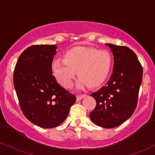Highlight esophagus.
Instances as JSON below:
<instances>
[{"label": "esophagus", "mask_w": 155, "mask_h": 155, "mask_svg": "<svg viewBox=\"0 0 155 155\" xmlns=\"http://www.w3.org/2000/svg\"><path fill=\"white\" fill-rule=\"evenodd\" d=\"M86 96H87V95H85V94L77 95V96H76V100H77V101H80L81 99H82L83 98H84V97H86Z\"/></svg>", "instance_id": "34e87169"}]
</instances>
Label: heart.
Masks as SVG:
<instances>
[{"mask_svg": "<svg viewBox=\"0 0 155 155\" xmlns=\"http://www.w3.org/2000/svg\"><path fill=\"white\" fill-rule=\"evenodd\" d=\"M113 63L111 54L106 50L91 47H75L64 54L63 59L52 62L51 71L55 79L66 88L72 86L76 76L77 87L99 86L106 80Z\"/></svg>", "mask_w": 155, "mask_h": 155, "instance_id": "obj_1", "label": "heart"}]
</instances>
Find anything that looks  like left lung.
Wrapping results in <instances>:
<instances>
[{"label":"left lung","instance_id":"obj_1","mask_svg":"<svg viewBox=\"0 0 155 155\" xmlns=\"http://www.w3.org/2000/svg\"><path fill=\"white\" fill-rule=\"evenodd\" d=\"M113 54V74L108 82L91 96L96 106L90 113L95 124L114 128L131 117L137 107L143 68L136 54L126 46L106 43Z\"/></svg>","mask_w":155,"mask_h":155}]
</instances>
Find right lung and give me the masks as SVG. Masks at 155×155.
<instances>
[{"label": "right lung", "instance_id": "1", "mask_svg": "<svg viewBox=\"0 0 155 155\" xmlns=\"http://www.w3.org/2000/svg\"><path fill=\"white\" fill-rule=\"evenodd\" d=\"M56 45H35L20 54L13 81L20 108L34 124L54 128L65 120L76 96L59 84L51 64Z\"/></svg>", "mask_w": 155, "mask_h": 155}]
</instances>
